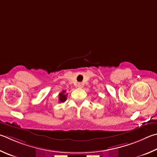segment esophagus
<instances>
[{"mask_svg":"<svg viewBox=\"0 0 157 157\" xmlns=\"http://www.w3.org/2000/svg\"><path fill=\"white\" fill-rule=\"evenodd\" d=\"M77 86H78V87L79 88H82V87H83V84L81 83V82H79V83L78 84V85H77Z\"/></svg>","mask_w":157,"mask_h":157,"instance_id":"34e87169","label":"esophagus"}]
</instances>
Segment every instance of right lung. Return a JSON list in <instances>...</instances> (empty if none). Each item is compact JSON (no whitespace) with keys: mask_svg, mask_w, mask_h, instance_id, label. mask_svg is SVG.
I'll return each instance as SVG.
<instances>
[{"mask_svg":"<svg viewBox=\"0 0 157 157\" xmlns=\"http://www.w3.org/2000/svg\"><path fill=\"white\" fill-rule=\"evenodd\" d=\"M68 94H66V90H62V92L59 94V101L64 102L67 100V97Z\"/></svg>","mask_w":157,"mask_h":157,"instance_id":"add662e5","label":"right lung"}]
</instances>
